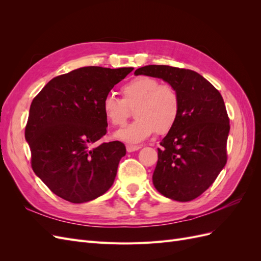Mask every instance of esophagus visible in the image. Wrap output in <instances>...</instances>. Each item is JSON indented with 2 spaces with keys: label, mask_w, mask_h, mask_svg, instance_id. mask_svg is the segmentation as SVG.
I'll list each match as a JSON object with an SVG mask.
<instances>
[{
  "label": "esophagus",
  "mask_w": 261,
  "mask_h": 261,
  "mask_svg": "<svg viewBox=\"0 0 261 261\" xmlns=\"http://www.w3.org/2000/svg\"><path fill=\"white\" fill-rule=\"evenodd\" d=\"M140 148H141L140 146H135V145H127V146H126V150H127L128 152L136 151V150H139Z\"/></svg>",
  "instance_id": "34e87169"
}]
</instances>
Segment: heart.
<instances>
[{
	"label": "heart",
	"instance_id": "obj_1",
	"mask_svg": "<svg viewBox=\"0 0 261 261\" xmlns=\"http://www.w3.org/2000/svg\"><path fill=\"white\" fill-rule=\"evenodd\" d=\"M122 99L109 94L102 102V112L112 126H123L134 109L136 120L116 133V137L130 144H138L154 130L168 133L174 126L179 114V97L170 85H161L153 77L140 76L122 89Z\"/></svg>",
	"mask_w": 261,
	"mask_h": 261
}]
</instances>
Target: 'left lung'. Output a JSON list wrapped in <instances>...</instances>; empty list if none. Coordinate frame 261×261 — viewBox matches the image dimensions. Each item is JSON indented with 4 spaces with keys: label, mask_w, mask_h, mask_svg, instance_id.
Segmentation results:
<instances>
[{
    "label": "left lung",
    "mask_w": 261,
    "mask_h": 261,
    "mask_svg": "<svg viewBox=\"0 0 261 261\" xmlns=\"http://www.w3.org/2000/svg\"><path fill=\"white\" fill-rule=\"evenodd\" d=\"M135 75L161 78L179 97V114L158 148L152 181L167 198L191 201L207 191L226 163L230 120L221 93L191 69L147 65Z\"/></svg>",
    "instance_id": "obj_1"
}]
</instances>
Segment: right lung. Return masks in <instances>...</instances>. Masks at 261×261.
<instances>
[{
    "label": "right lung",
    "instance_id": "1",
    "mask_svg": "<svg viewBox=\"0 0 261 261\" xmlns=\"http://www.w3.org/2000/svg\"><path fill=\"white\" fill-rule=\"evenodd\" d=\"M133 69L77 68L54 77L31 102L25 129L31 167L61 198L87 202L113 185L126 148L99 141L108 127L102 102Z\"/></svg>",
    "mask_w": 261,
    "mask_h": 261
}]
</instances>
